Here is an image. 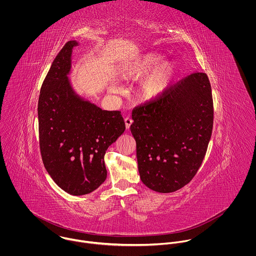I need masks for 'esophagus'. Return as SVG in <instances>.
Masks as SVG:
<instances>
[{"label": "esophagus", "mask_w": 256, "mask_h": 256, "mask_svg": "<svg viewBox=\"0 0 256 256\" xmlns=\"http://www.w3.org/2000/svg\"><path fill=\"white\" fill-rule=\"evenodd\" d=\"M124 121H125L126 129H129V128H130V126H131V124L133 123V120H132L130 117H126V118L124 119Z\"/></svg>", "instance_id": "34e87169"}]
</instances>
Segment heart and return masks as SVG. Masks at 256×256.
<instances>
[{
  "mask_svg": "<svg viewBox=\"0 0 256 256\" xmlns=\"http://www.w3.org/2000/svg\"><path fill=\"white\" fill-rule=\"evenodd\" d=\"M162 58L154 53L142 54L123 65L120 74L125 80H136L146 72L139 84L138 92L142 98H152L160 94L170 84L176 74L172 63L158 65Z\"/></svg>",
  "mask_w": 256,
  "mask_h": 256,
  "instance_id": "heart-1",
  "label": "heart"
}]
</instances>
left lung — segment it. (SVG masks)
I'll return each instance as SVG.
<instances>
[{"instance_id":"1","label":"left lung","mask_w":256,"mask_h":256,"mask_svg":"<svg viewBox=\"0 0 256 256\" xmlns=\"http://www.w3.org/2000/svg\"><path fill=\"white\" fill-rule=\"evenodd\" d=\"M132 119L141 180L162 193L182 188L201 166L212 135L214 108L208 76L196 72L183 78L135 106Z\"/></svg>"}]
</instances>
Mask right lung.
<instances>
[{
    "mask_svg": "<svg viewBox=\"0 0 256 256\" xmlns=\"http://www.w3.org/2000/svg\"><path fill=\"white\" fill-rule=\"evenodd\" d=\"M76 41H68L45 76L38 100L39 146L49 176L64 191L84 195L108 176L104 154L123 134L119 110H102L74 94L67 74Z\"/></svg>",
    "mask_w": 256,
    "mask_h": 256,
    "instance_id": "add662e5",
    "label": "right lung"
}]
</instances>
